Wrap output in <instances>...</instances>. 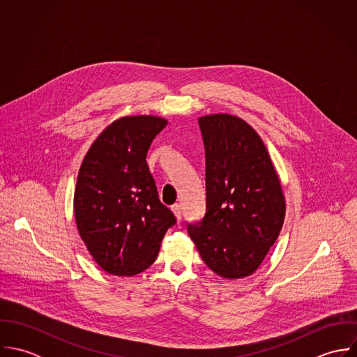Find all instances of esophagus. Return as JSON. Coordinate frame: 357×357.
Returning a JSON list of instances; mask_svg holds the SVG:
<instances>
[{
    "label": "esophagus",
    "instance_id": "34e87169",
    "mask_svg": "<svg viewBox=\"0 0 357 357\" xmlns=\"http://www.w3.org/2000/svg\"><path fill=\"white\" fill-rule=\"evenodd\" d=\"M172 211H173L176 220H177V221H181V214H183V207H181V204H173V206H172Z\"/></svg>",
    "mask_w": 357,
    "mask_h": 357
}]
</instances>
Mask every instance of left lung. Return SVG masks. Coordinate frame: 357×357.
<instances>
[{
	"label": "left lung",
	"instance_id": "8db88e82",
	"mask_svg": "<svg viewBox=\"0 0 357 357\" xmlns=\"http://www.w3.org/2000/svg\"><path fill=\"white\" fill-rule=\"evenodd\" d=\"M198 122L206 151V213L187 229L214 273L242 279L255 273L276 242L284 194L264 142L246 121L210 114Z\"/></svg>",
	"mask_w": 357,
	"mask_h": 357
}]
</instances>
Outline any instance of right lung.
<instances>
[{
	"label": "right lung",
	"instance_id": "add662e5",
	"mask_svg": "<svg viewBox=\"0 0 357 357\" xmlns=\"http://www.w3.org/2000/svg\"><path fill=\"white\" fill-rule=\"evenodd\" d=\"M167 119L129 115L109 123L85 155L74 191L81 239L102 271L133 276L156 258L176 222L160 204L147 153Z\"/></svg>",
	"mask_w": 357,
	"mask_h": 357
}]
</instances>
